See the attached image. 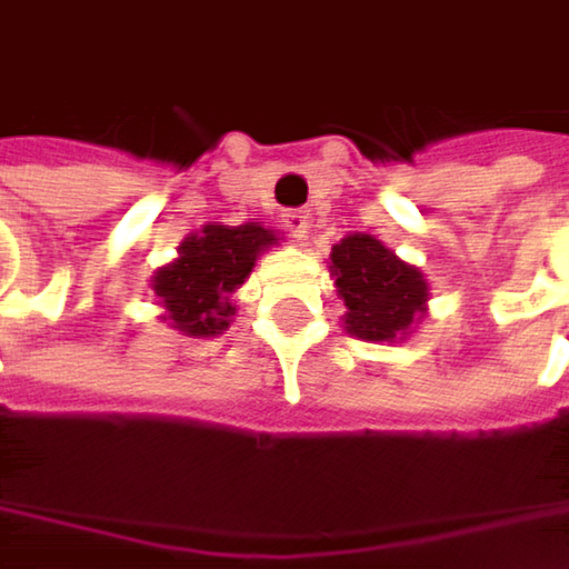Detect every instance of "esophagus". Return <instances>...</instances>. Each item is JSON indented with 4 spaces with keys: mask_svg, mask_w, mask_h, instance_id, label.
<instances>
[{
    "mask_svg": "<svg viewBox=\"0 0 569 569\" xmlns=\"http://www.w3.org/2000/svg\"><path fill=\"white\" fill-rule=\"evenodd\" d=\"M280 223L292 240H306V233H309V213L306 210H286Z\"/></svg>",
    "mask_w": 569,
    "mask_h": 569,
    "instance_id": "obj_1",
    "label": "esophagus"
}]
</instances>
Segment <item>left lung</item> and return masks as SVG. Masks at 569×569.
<instances>
[{"instance_id": "left-lung-1", "label": "left lung", "mask_w": 569, "mask_h": 569, "mask_svg": "<svg viewBox=\"0 0 569 569\" xmlns=\"http://www.w3.org/2000/svg\"><path fill=\"white\" fill-rule=\"evenodd\" d=\"M332 277L349 309L346 329L369 342L396 339L428 299L421 273L369 233H352L332 247Z\"/></svg>"}]
</instances>
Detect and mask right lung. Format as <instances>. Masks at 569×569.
Masks as SVG:
<instances>
[{"mask_svg":"<svg viewBox=\"0 0 569 569\" xmlns=\"http://www.w3.org/2000/svg\"><path fill=\"white\" fill-rule=\"evenodd\" d=\"M277 237L267 227H203L187 237L180 260L158 270L154 292L164 299L173 329L187 336H217L230 326V292L253 270V260Z\"/></svg>","mask_w":569,"mask_h":569,"instance_id":"add662e5","label":"right lung"}]
</instances>
